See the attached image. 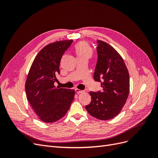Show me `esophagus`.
I'll use <instances>...</instances> for the list:
<instances>
[{
  "instance_id": "1",
  "label": "esophagus",
  "mask_w": 158,
  "mask_h": 158,
  "mask_svg": "<svg viewBox=\"0 0 158 158\" xmlns=\"http://www.w3.org/2000/svg\"><path fill=\"white\" fill-rule=\"evenodd\" d=\"M75 91H76V94H81V93H83V92H84V91H83V90H80V89H78V88L75 89Z\"/></svg>"
}]
</instances>
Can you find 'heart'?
Masks as SVG:
<instances>
[{"instance_id":"obj_1","label":"heart","mask_w":158,"mask_h":158,"mask_svg":"<svg viewBox=\"0 0 158 158\" xmlns=\"http://www.w3.org/2000/svg\"><path fill=\"white\" fill-rule=\"evenodd\" d=\"M76 52L78 58L89 59L93 55V50L87 43L80 42L75 46Z\"/></svg>"}]
</instances>
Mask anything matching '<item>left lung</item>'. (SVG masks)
<instances>
[{
  "instance_id": "1",
  "label": "left lung",
  "mask_w": 158,
  "mask_h": 158,
  "mask_svg": "<svg viewBox=\"0 0 158 158\" xmlns=\"http://www.w3.org/2000/svg\"><path fill=\"white\" fill-rule=\"evenodd\" d=\"M98 59L94 78L101 82L102 92L89 94L92 101L85 106L92 117L106 121L116 117L127 102L130 90V78L120 54L106 42L97 41Z\"/></svg>"
}]
</instances>
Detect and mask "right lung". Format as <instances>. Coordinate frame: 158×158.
I'll list each match as a JSON object with an SVG mask.
<instances>
[{
  "label": "right lung",
  "instance_id": "obj_1",
  "mask_svg": "<svg viewBox=\"0 0 158 158\" xmlns=\"http://www.w3.org/2000/svg\"><path fill=\"white\" fill-rule=\"evenodd\" d=\"M73 40L58 41L45 46L36 55L28 73L25 89L27 101L41 121L54 123L67 113L73 102L74 89L54 85L60 74V63Z\"/></svg>",
  "mask_w": 158,
  "mask_h": 158
}]
</instances>
